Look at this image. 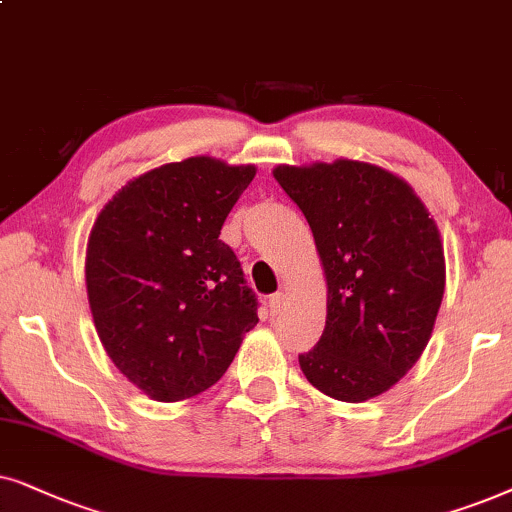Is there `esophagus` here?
<instances>
[{
  "instance_id": "obj_1",
  "label": "esophagus",
  "mask_w": 512,
  "mask_h": 512,
  "mask_svg": "<svg viewBox=\"0 0 512 512\" xmlns=\"http://www.w3.org/2000/svg\"><path fill=\"white\" fill-rule=\"evenodd\" d=\"M285 302H288V297H285V292H276V295L269 297V309L271 313H281L285 309Z\"/></svg>"
}]
</instances>
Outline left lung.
<instances>
[{"mask_svg": "<svg viewBox=\"0 0 512 512\" xmlns=\"http://www.w3.org/2000/svg\"><path fill=\"white\" fill-rule=\"evenodd\" d=\"M274 177L309 222L327 281L325 330L299 367L335 400L377 398L431 339L445 295L440 231L403 177L372 163L278 166Z\"/></svg>", "mask_w": 512, "mask_h": 512, "instance_id": "1", "label": "left lung"}]
</instances>
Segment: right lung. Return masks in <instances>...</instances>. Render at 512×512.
Segmentation results:
<instances>
[{"label":"right lung","instance_id":"right-lung-1","mask_svg":"<svg viewBox=\"0 0 512 512\" xmlns=\"http://www.w3.org/2000/svg\"><path fill=\"white\" fill-rule=\"evenodd\" d=\"M255 166L213 156L166 163L121 187L86 248V290L107 356L159 403L220 381L257 297L220 229Z\"/></svg>","mask_w":512,"mask_h":512}]
</instances>
